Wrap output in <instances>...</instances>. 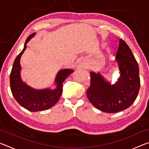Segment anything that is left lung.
<instances>
[{
    "instance_id": "left-lung-1",
    "label": "left lung",
    "mask_w": 149,
    "mask_h": 149,
    "mask_svg": "<svg viewBox=\"0 0 149 149\" xmlns=\"http://www.w3.org/2000/svg\"><path fill=\"white\" fill-rule=\"evenodd\" d=\"M116 62L120 76L114 84L100 72H90L87 98L95 108L107 113H116L129 108L134 102L140 89L137 62L128 45L121 39Z\"/></svg>"
}]
</instances>
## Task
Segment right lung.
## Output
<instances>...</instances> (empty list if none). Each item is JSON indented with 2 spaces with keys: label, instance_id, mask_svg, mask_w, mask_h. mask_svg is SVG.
I'll use <instances>...</instances> for the list:
<instances>
[{
  "label": "right lung",
  "instance_id": "add662e5",
  "mask_svg": "<svg viewBox=\"0 0 149 149\" xmlns=\"http://www.w3.org/2000/svg\"><path fill=\"white\" fill-rule=\"evenodd\" d=\"M35 33L30 35L25 42L24 49L17 55L14 60L10 76V89L12 95L20 106L31 112H38L49 109L58 101L62 93V86L64 80L74 72L72 69H62L57 73L54 85L56 88H46L36 89L29 86L23 81L21 77L22 67L20 58L26 49V45Z\"/></svg>",
  "mask_w": 149,
  "mask_h": 149
}]
</instances>
